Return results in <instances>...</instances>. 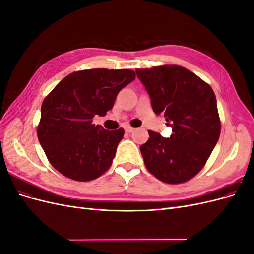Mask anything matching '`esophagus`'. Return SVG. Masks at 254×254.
Wrapping results in <instances>:
<instances>
[{"label": "esophagus", "mask_w": 254, "mask_h": 254, "mask_svg": "<svg viewBox=\"0 0 254 254\" xmlns=\"http://www.w3.org/2000/svg\"><path fill=\"white\" fill-rule=\"evenodd\" d=\"M124 129H125V131L127 132V133H130V132H132L133 130H134V128H132V127H130V126H126V127H124Z\"/></svg>", "instance_id": "34e87169"}]
</instances>
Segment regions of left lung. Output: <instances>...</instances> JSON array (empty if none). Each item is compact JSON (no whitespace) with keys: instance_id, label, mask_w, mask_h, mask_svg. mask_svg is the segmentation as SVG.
I'll use <instances>...</instances> for the list:
<instances>
[{"instance_id":"left-lung-1","label":"left lung","mask_w":254,"mask_h":254,"mask_svg":"<svg viewBox=\"0 0 254 254\" xmlns=\"http://www.w3.org/2000/svg\"><path fill=\"white\" fill-rule=\"evenodd\" d=\"M152 110L162 114L173 133L148 130L140 150L148 172L165 183L186 182L202 170L220 135V120L212 88L179 65L136 68Z\"/></svg>"}]
</instances>
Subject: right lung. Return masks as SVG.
I'll return each instance as SVG.
<instances>
[{
    "mask_svg": "<svg viewBox=\"0 0 254 254\" xmlns=\"http://www.w3.org/2000/svg\"><path fill=\"white\" fill-rule=\"evenodd\" d=\"M134 79L131 70L78 71L44 98L37 134L55 170L76 181L94 180L108 170L124 129L105 130L93 118L111 110L119 92Z\"/></svg>",
    "mask_w": 254,
    "mask_h": 254,
    "instance_id": "1",
    "label": "right lung"
}]
</instances>
